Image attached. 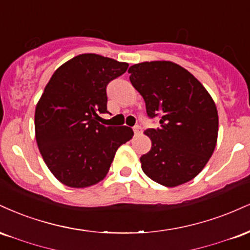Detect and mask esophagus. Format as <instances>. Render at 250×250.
<instances>
[{"mask_svg":"<svg viewBox=\"0 0 250 250\" xmlns=\"http://www.w3.org/2000/svg\"><path fill=\"white\" fill-rule=\"evenodd\" d=\"M133 130H134V133H135V135H137V134H140L141 133V127H140L139 125H134V128H133Z\"/></svg>","mask_w":250,"mask_h":250,"instance_id":"obj_1","label":"esophagus"}]
</instances>
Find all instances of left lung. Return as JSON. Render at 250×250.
Wrapping results in <instances>:
<instances>
[{
  "label": "left lung",
  "instance_id": "left-lung-1",
  "mask_svg": "<svg viewBox=\"0 0 250 250\" xmlns=\"http://www.w3.org/2000/svg\"><path fill=\"white\" fill-rule=\"evenodd\" d=\"M129 80L146 102L151 149L142 155V170L166 187L193 180L213 155L219 131L216 105L195 77L176 63L153 61L129 68Z\"/></svg>",
  "mask_w": 250,
  "mask_h": 250
}]
</instances>
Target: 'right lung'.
<instances>
[{
    "instance_id": "1",
    "label": "right lung",
    "mask_w": 250,
    "mask_h": 250,
    "mask_svg": "<svg viewBox=\"0 0 250 250\" xmlns=\"http://www.w3.org/2000/svg\"><path fill=\"white\" fill-rule=\"evenodd\" d=\"M128 63L97 54H82L62 64L36 105V141L57 180L73 188L100 182L116 150L133 129L97 122L107 110V85L125 74Z\"/></svg>"
}]
</instances>
